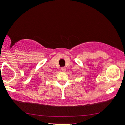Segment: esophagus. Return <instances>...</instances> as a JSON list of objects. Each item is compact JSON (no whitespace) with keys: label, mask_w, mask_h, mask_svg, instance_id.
Masks as SVG:
<instances>
[{"label":"esophagus","mask_w":125,"mask_h":125,"mask_svg":"<svg viewBox=\"0 0 125 125\" xmlns=\"http://www.w3.org/2000/svg\"><path fill=\"white\" fill-rule=\"evenodd\" d=\"M61 70L62 71H66V68L65 67H61Z\"/></svg>","instance_id":"obj_1"}]
</instances>
